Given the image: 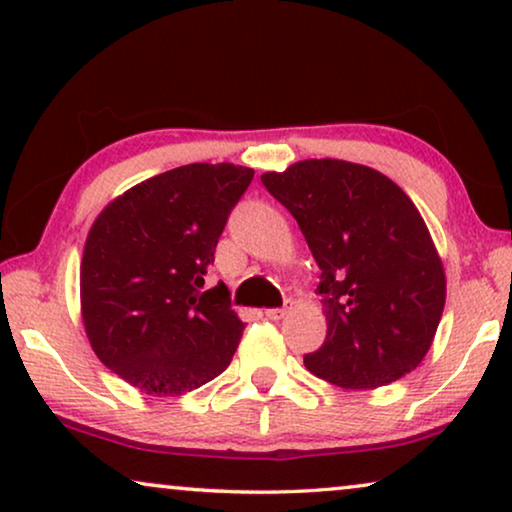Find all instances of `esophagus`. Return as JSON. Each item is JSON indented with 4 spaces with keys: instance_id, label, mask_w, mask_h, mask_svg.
<instances>
[{
    "instance_id": "esophagus-1",
    "label": "esophagus",
    "mask_w": 512,
    "mask_h": 512,
    "mask_svg": "<svg viewBox=\"0 0 512 512\" xmlns=\"http://www.w3.org/2000/svg\"><path fill=\"white\" fill-rule=\"evenodd\" d=\"M265 317L272 321H279L286 317V307H272V310H265Z\"/></svg>"
}]
</instances>
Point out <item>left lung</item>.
Listing matches in <instances>:
<instances>
[{
    "label": "left lung",
    "mask_w": 512,
    "mask_h": 512,
    "mask_svg": "<svg viewBox=\"0 0 512 512\" xmlns=\"http://www.w3.org/2000/svg\"><path fill=\"white\" fill-rule=\"evenodd\" d=\"M321 270L326 340L305 368L342 389H377L424 361L445 307V268L405 191L368 165L298 160L261 174Z\"/></svg>",
    "instance_id": "obj_1"
}]
</instances>
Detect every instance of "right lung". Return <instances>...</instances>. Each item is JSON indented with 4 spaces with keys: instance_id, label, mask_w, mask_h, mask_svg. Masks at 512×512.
Listing matches in <instances>:
<instances>
[{
    "instance_id": "add662e5",
    "label": "right lung",
    "mask_w": 512,
    "mask_h": 512,
    "mask_svg": "<svg viewBox=\"0 0 512 512\" xmlns=\"http://www.w3.org/2000/svg\"><path fill=\"white\" fill-rule=\"evenodd\" d=\"M251 167L191 163L97 214L81 258V319L104 366L149 396H181L228 368L244 324L226 284L202 291Z\"/></svg>"
}]
</instances>
